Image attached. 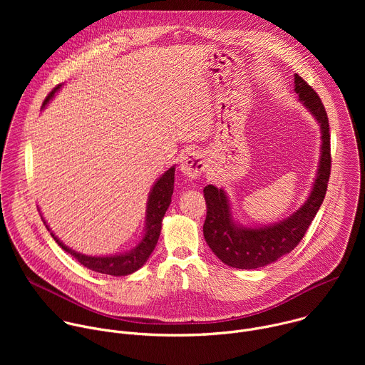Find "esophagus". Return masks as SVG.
Masks as SVG:
<instances>
[{
	"label": "esophagus",
	"mask_w": 365,
	"mask_h": 365,
	"mask_svg": "<svg viewBox=\"0 0 365 365\" xmlns=\"http://www.w3.org/2000/svg\"><path fill=\"white\" fill-rule=\"evenodd\" d=\"M180 172L189 179H197L206 169L205 155L200 151H186L180 159Z\"/></svg>",
	"instance_id": "1"
}]
</instances>
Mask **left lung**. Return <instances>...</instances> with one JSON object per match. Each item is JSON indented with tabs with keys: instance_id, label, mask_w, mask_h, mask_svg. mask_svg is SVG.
I'll return each instance as SVG.
<instances>
[{
	"instance_id": "8db88e82",
	"label": "left lung",
	"mask_w": 365,
	"mask_h": 365,
	"mask_svg": "<svg viewBox=\"0 0 365 365\" xmlns=\"http://www.w3.org/2000/svg\"><path fill=\"white\" fill-rule=\"evenodd\" d=\"M294 92L321 130V155L310 192L292 215L267 225H242L232 215V206L224 187L207 185L203 189L206 220L203 237L214 254L230 267L251 270L272 264L289 254L303 238L324 202L331 175V135L328 115L318 93L297 73Z\"/></svg>"
}]
</instances>
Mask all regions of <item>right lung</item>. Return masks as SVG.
I'll return each mask as SVG.
<instances>
[{
  "label": "right lung",
  "instance_id": "right-lung-1",
  "mask_svg": "<svg viewBox=\"0 0 365 365\" xmlns=\"http://www.w3.org/2000/svg\"><path fill=\"white\" fill-rule=\"evenodd\" d=\"M61 88H62V85H58L53 91L47 95V98L43 102L41 110L46 108L48 101L53 99L55 93ZM173 185H175V166L169 168L158 180L154 182L153 187L150 189L147 206H145V224H144L143 237L140 238L137 245H134L128 251L108 254V255H88V254L78 252V251L69 248L68 245H65L55 235V232L48 228L44 218H43V221L46 224V228L50 231L51 237L55 238V241L66 252H69L73 258H76L78 262L82 266H85L86 269L96 272V273H102V274H110V276H128L145 264L155 244H158V241H159L160 231H162V222H163L168 207L172 202Z\"/></svg>",
  "mask_w": 365,
  "mask_h": 365
}]
</instances>
